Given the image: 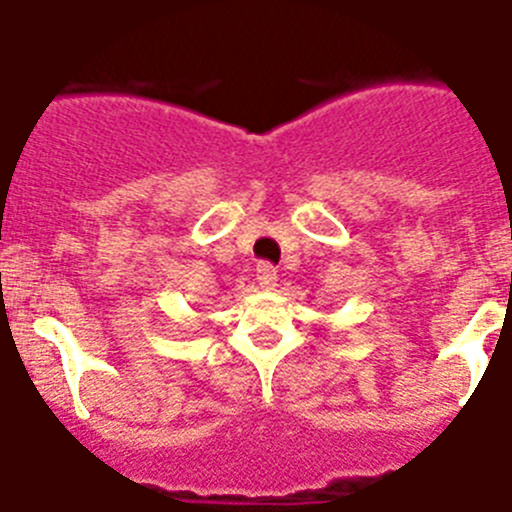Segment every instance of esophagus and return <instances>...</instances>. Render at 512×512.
<instances>
[{
    "instance_id": "34e87169",
    "label": "esophagus",
    "mask_w": 512,
    "mask_h": 512,
    "mask_svg": "<svg viewBox=\"0 0 512 512\" xmlns=\"http://www.w3.org/2000/svg\"><path fill=\"white\" fill-rule=\"evenodd\" d=\"M257 283H260V288L273 290L278 285V270L273 265H267V262L257 265Z\"/></svg>"
}]
</instances>
